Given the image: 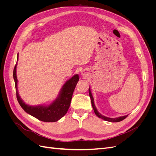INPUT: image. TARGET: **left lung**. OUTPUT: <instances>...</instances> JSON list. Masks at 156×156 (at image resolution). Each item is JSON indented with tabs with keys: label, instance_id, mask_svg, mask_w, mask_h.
Segmentation results:
<instances>
[{
	"label": "left lung",
	"instance_id": "obj_1",
	"mask_svg": "<svg viewBox=\"0 0 156 156\" xmlns=\"http://www.w3.org/2000/svg\"><path fill=\"white\" fill-rule=\"evenodd\" d=\"M88 92H89L90 98V99H91V103H92V107H93L94 111V112H95V114L96 115V116H98L99 118H100V119L104 120L105 121H108V122H120L122 120H123L124 119H125L126 118L127 116V115H126V116H120V117H118V118H115V119H112V118H108V117H107V116H105L102 115L101 114H100V113L98 111L95 105H94V98H93V96L92 95L90 88L88 89Z\"/></svg>",
	"mask_w": 156,
	"mask_h": 156
}]
</instances>
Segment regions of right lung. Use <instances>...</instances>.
Returning <instances> with one entry per match:
<instances>
[{
  "mask_svg": "<svg viewBox=\"0 0 156 156\" xmlns=\"http://www.w3.org/2000/svg\"><path fill=\"white\" fill-rule=\"evenodd\" d=\"M18 60V55L17 59ZM17 63L13 69V79L15 81L16 96L21 107L28 114L35 117L36 119L45 122H55L62 118L70 106L72 95L76 84L79 81V75H75L66 82L61 88L58 96L49 105L30 106L26 104L20 98L17 90V79L16 75Z\"/></svg>",
  "mask_w": 156,
  "mask_h": 156,
  "instance_id": "1",
  "label": "right lung"
}]
</instances>
